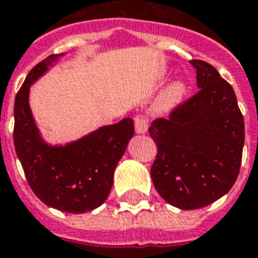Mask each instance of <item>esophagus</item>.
Segmentation results:
<instances>
[{
    "mask_svg": "<svg viewBox=\"0 0 258 258\" xmlns=\"http://www.w3.org/2000/svg\"><path fill=\"white\" fill-rule=\"evenodd\" d=\"M135 129L137 135H145L148 132V121L144 117H136Z\"/></svg>",
    "mask_w": 258,
    "mask_h": 258,
    "instance_id": "34e87169",
    "label": "esophagus"
}]
</instances>
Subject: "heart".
<instances>
[{"label": "heart", "instance_id": "obj_1", "mask_svg": "<svg viewBox=\"0 0 258 258\" xmlns=\"http://www.w3.org/2000/svg\"><path fill=\"white\" fill-rule=\"evenodd\" d=\"M185 93V87L183 82L175 81L167 85L160 93L157 94L155 101L152 103V110L156 114H164L168 113L181 101V98Z\"/></svg>", "mask_w": 258, "mask_h": 258}]
</instances>
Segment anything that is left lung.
<instances>
[{"label":"left lung","instance_id":"left-lung-1","mask_svg":"<svg viewBox=\"0 0 258 258\" xmlns=\"http://www.w3.org/2000/svg\"><path fill=\"white\" fill-rule=\"evenodd\" d=\"M197 69L199 93L156 119L149 135L157 145L151 176L157 192L180 210L210 205L230 191L242 159L245 125L234 90L209 63Z\"/></svg>","mask_w":258,"mask_h":258}]
</instances>
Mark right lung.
<instances>
[{"label": "right lung", "instance_id": "obj_1", "mask_svg": "<svg viewBox=\"0 0 258 258\" xmlns=\"http://www.w3.org/2000/svg\"><path fill=\"white\" fill-rule=\"evenodd\" d=\"M64 53L51 55L31 70L15 101V148L35 195L48 207L82 214L106 201L114 169L135 135L133 119L105 125L66 144L48 143L29 106L31 86Z\"/></svg>", "mask_w": 258, "mask_h": 258}]
</instances>
